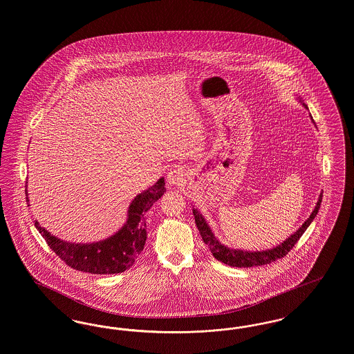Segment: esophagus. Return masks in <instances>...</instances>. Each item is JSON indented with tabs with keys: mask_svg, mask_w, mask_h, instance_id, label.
Segmentation results:
<instances>
[{
	"mask_svg": "<svg viewBox=\"0 0 354 354\" xmlns=\"http://www.w3.org/2000/svg\"><path fill=\"white\" fill-rule=\"evenodd\" d=\"M185 175H183V171L180 169H178V167H175V169H171L169 171V174H167V182H169V185H179L182 182H183V178Z\"/></svg>",
	"mask_w": 354,
	"mask_h": 354,
	"instance_id": "obj_1",
	"label": "esophagus"
}]
</instances>
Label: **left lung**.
I'll use <instances>...</instances> for the list:
<instances>
[{"label": "left lung", "instance_id": "obj_1", "mask_svg": "<svg viewBox=\"0 0 354 354\" xmlns=\"http://www.w3.org/2000/svg\"><path fill=\"white\" fill-rule=\"evenodd\" d=\"M321 201H322V195H320L319 202L316 204L312 215L297 230V232L290 235V237H288L284 243H281L276 248H272L268 251H261V252H247V251H239V250H230L228 247L223 245L221 243L216 240V237L214 236L212 231L208 227V224L205 223V220L203 218L202 214L198 209H192V212H194V216H195L196 227H198V230L202 235L203 241H204V244H207V247L209 248V251L214 254V257L218 259L221 263L227 264V266H231V267L248 268V267L266 266V264H270L272 261H276L279 259L286 257L288 252L295 247V244L300 240V237L306 231L309 224L316 218V215L320 209Z\"/></svg>", "mask_w": 354, "mask_h": 354}]
</instances>
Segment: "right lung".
Returning a JSON list of instances; mask_svg holds the SVG:
<instances>
[{"instance_id":"right-lung-1","label":"right lung","mask_w":354,"mask_h":354,"mask_svg":"<svg viewBox=\"0 0 354 354\" xmlns=\"http://www.w3.org/2000/svg\"><path fill=\"white\" fill-rule=\"evenodd\" d=\"M165 179L160 178L152 187L139 194L129 208V219L122 230L98 243L73 244L50 235L37 220L34 225L51 251L70 268L94 274L120 273L129 270L143 251L147 239L146 212L165 194Z\"/></svg>"}]
</instances>
